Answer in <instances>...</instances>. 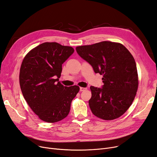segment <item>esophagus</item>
Segmentation results:
<instances>
[{
	"instance_id": "1",
	"label": "esophagus",
	"mask_w": 157,
	"mask_h": 157,
	"mask_svg": "<svg viewBox=\"0 0 157 157\" xmlns=\"http://www.w3.org/2000/svg\"><path fill=\"white\" fill-rule=\"evenodd\" d=\"M86 88H85V87H80V89H79V90L82 92V91H84L85 90H86Z\"/></svg>"
}]
</instances>
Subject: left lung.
<instances>
[{
    "label": "left lung",
    "instance_id": "left-lung-1",
    "mask_svg": "<svg viewBox=\"0 0 157 157\" xmlns=\"http://www.w3.org/2000/svg\"><path fill=\"white\" fill-rule=\"evenodd\" d=\"M78 55L95 73L103 75L101 88L90 86L92 113L105 120L118 118L129 108L138 85L136 65L129 51L120 43L102 41L76 47Z\"/></svg>",
    "mask_w": 157,
    "mask_h": 157
}]
</instances>
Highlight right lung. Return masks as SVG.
<instances>
[{"instance_id":"right-lung-1","label":"right lung","mask_w":157,"mask_h":157,"mask_svg":"<svg viewBox=\"0 0 157 157\" xmlns=\"http://www.w3.org/2000/svg\"><path fill=\"white\" fill-rule=\"evenodd\" d=\"M74 52L71 46L46 42L27 54L20 69L19 83L23 96L32 111L46 122L66 118L78 86H65L59 82L63 63Z\"/></svg>"}]
</instances>
